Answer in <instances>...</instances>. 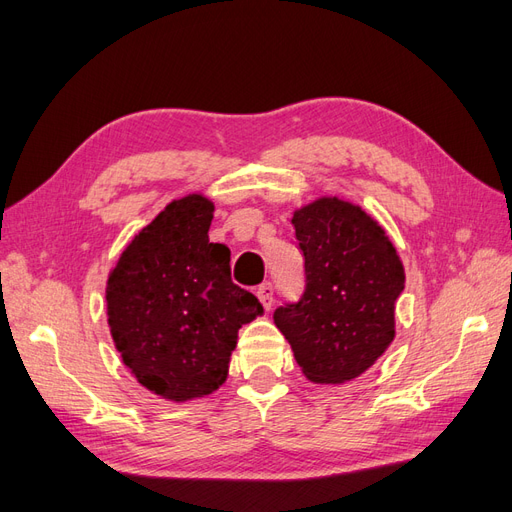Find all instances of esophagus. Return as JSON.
<instances>
[{"instance_id": "1", "label": "esophagus", "mask_w": 512, "mask_h": 512, "mask_svg": "<svg viewBox=\"0 0 512 512\" xmlns=\"http://www.w3.org/2000/svg\"><path fill=\"white\" fill-rule=\"evenodd\" d=\"M257 298H259V302L263 304V308L270 310V308H272V304H274V287H272V283H263V285H259V289H257Z\"/></svg>"}]
</instances>
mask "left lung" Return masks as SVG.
I'll return each instance as SVG.
<instances>
[{
  "mask_svg": "<svg viewBox=\"0 0 512 512\" xmlns=\"http://www.w3.org/2000/svg\"><path fill=\"white\" fill-rule=\"evenodd\" d=\"M291 223L306 289L300 302L276 308L274 323L308 381H353L393 342L402 259L378 221L340 197L298 208Z\"/></svg>",
  "mask_w": 512,
  "mask_h": 512,
  "instance_id": "left-lung-1",
  "label": "left lung"
}]
</instances>
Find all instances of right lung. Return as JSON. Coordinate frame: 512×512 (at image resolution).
I'll return each instance as SVG.
<instances>
[{
	"label": "right lung",
	"instance_id": "1",
	"mask_svg": "<svg viewBox=\"0 0 512 512\" xmlns=\"http://www.w3.org/2000/svg\"><path fill=\"white\" fill-rule=\"evenodd\" d=\"M212 212L202 193L174 200L108 274L114 346L136 381L170 402L217 391L238 329L263 315L255 295L232 283L227 246L208 238Z\"/></svg>",
	"mask_w": 512,
	"mask_h": 512
}]
</instances>
